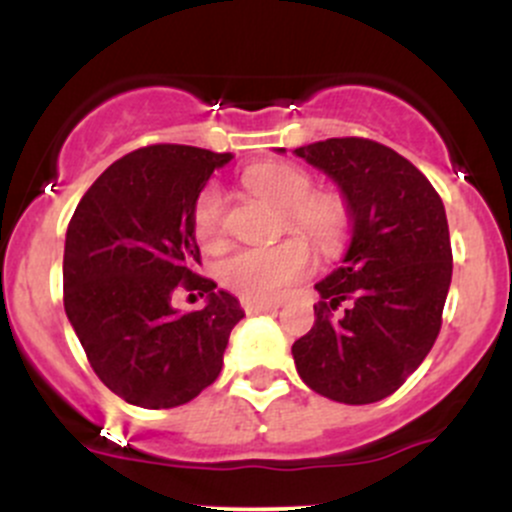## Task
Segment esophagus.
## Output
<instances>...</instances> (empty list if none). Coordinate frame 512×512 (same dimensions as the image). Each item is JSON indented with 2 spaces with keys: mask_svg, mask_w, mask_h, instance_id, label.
<instances>
[{
  "mask_svg": "<svg viewBox=\"0 0 512 512\" xmlns=\"http://www.w3.org/2000/svg\"><path fill=\"white\" fill-rule=\"evenodd\" d=\"M242 309L247 314H260V312H277L280 302H255V299H242Z\"/></svg>",
  "mask_w": 512,
  "mask_h": 512,
  "instance_id": "1",
  "label": "esophagus"
}]
</instances>
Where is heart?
<instances>
[{"instance_id": "b5f03b06", "label": "heart", "mask_w": 512, "mask_h": 512, "mask_svg": "<svg viewBox=\"0 0 512 512\" xmlns=\"http://www.w3.org/2000/svg\"><path fill=\"white\" fill-rule=\"evenodd\" d=\"M260 195L285 208V225L312 240L319 250L337 252L349 235V208L332 193H314L307 170L292 163H265L247 173ZM193 230L200 242L215 245L225 232V195L205 183L193 200ZM312 250L302 237L272 247H240L218 265L220 285L242 299L275 302L312 270Z\"/></svg>"}]
</instances>
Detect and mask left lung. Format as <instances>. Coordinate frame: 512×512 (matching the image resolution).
Wrapping results in <instances>:
<instances>
[{
    "mask_svg": "<svg viewBox=\"0 0 512 512\" xmlns=\"http://www.w3.org/2000/svg\"><path fill=\"white\" fill-rule=\"evenodd\" d=\"M294 153L337 180L354 220L342 267L317 285L314 327L292 344L294 364L317 394L374 404L414 374L441 332L453 272L446 210L411 160L369 138Z\"/></svg>",
    "mask_w": 512,
    "mask_h": 512,
    "instance_id": "left-lung-1",
    "label": "left lung"
}]
</instances>
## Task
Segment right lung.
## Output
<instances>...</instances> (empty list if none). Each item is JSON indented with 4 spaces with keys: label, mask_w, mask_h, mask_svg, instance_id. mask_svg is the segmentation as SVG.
Returning <instances> with one entry per match:
<instances>
[{
    "label": "right lung",
    "mask_w": 512,
    "mask_h": 512,
    "mask_svg": "<svg viewBox=\"0 0 512 512\" xmlns=\"http://www.w3.org/2000/svg\"><path fill=\"white\" fill-rule=\"evenodd\" d=\"M230 158L178 143L138 148L98 175L69 220L66 317L98 379L141 409H173L208 389L245 317L195 272L193 200ZM178 288L209 304L178 315L169 304Z\"/></svg>",
    "instance_id": "add662e5"
}]
</instances>
